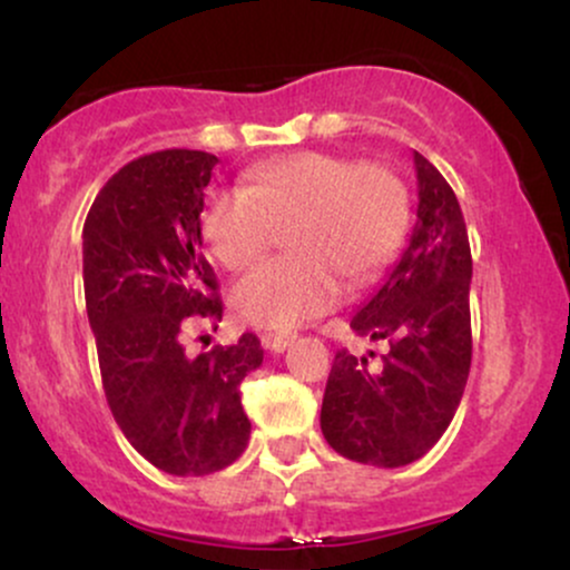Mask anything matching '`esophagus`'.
<instances>
[{
  "label": "esophagus",
  "mask_w": 570,
  "mask_h": 570,
  "mask_svg": "<svg viewBox=\"0 0 570 570\" xmlns=\"http://www.w3.org/2000/svg\"><path fill=\"white\" fill-rule=\"evenodd\" d=\"M294 337L297 335H292V332H263V335H259V340H263V348L276 351V353L289 348V343H294Z\"/></svg>",
  "instance_id": "34e87169"
}]
</instances>
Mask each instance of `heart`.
I'll list each match as a JSON object with an SVG mask.
<instances>
[{
    "mask_svg": "<svg viewBox=\"0 0 570 570\" xmlns=\"http://www.w3.org/2000/svg\"><path fill=\"white\" fill-rule=\"evenodd\" d=\"M410 230V193L377 160L305 149L248 168L200 214V235L225 271L252 267L286 233L289 257L259 265L235 286L233 307L248 324L297 326L370 286L394 263Z\"/></svg>",
    "mask_w": 570,
    "mask_h": 570,
    "instance_id": "obj_1",
    "label": "heart"
}]
</instances>
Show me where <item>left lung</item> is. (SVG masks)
<instances>
[{
    "label": "left lung",
    "instance_id": "1",
    "mask_svg": "<svg viewBox=\"0 0 570 570\" xmlns=\"http://www.w3.org/2000/svg\"><path fill=\"white\" fill-rule=\"evenodd\" d=\"M417 222L394 271L351 318V330L385 340L389 353L337 351L322 402L332 450L396 469L426 455L453 421L472 367V248L453 187L415 153ZM375 356V353H370Z\"/></svg>",
    "mask_w": 570,
    "mask_h": 570
}]
</instances>
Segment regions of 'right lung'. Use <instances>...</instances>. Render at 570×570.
<instances>
[{"label":"right lung","mask_w":570,"mask_h":570,"mask_svg":"<svg viewBox=\"0 0 570 570\" xmlns=\"http://www.w3.org/2000/svg\"><path fill=\"white\" fill-rule=\"evenodd\" d=\"M217 155L160 149L122 166L82 227V281L104 394L126 440L176 476L214 474L246 450L240 383L263 364L252 332L189 358L185 335L222 322L203 257V189Z\"/></svg>","instance_id":"add662e5"}]
</instances>
